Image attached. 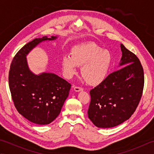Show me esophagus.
I'll return each mask as SVG.
<instances>
[{
    "label": "esophagus",
    "mask_w": 154,
    "mask_h": 154,
    "mask_svg": "<svg viewBox=\"0 0 154 154\" xmlns=\"http://www.w3.org/2000/svg\"><path fill=\"white\" fill-rule=\"evenodd\" d=\"M73 89L75 91H76V92H79V91H83V89L82 87H75L73 86Z\"/></svg>",
    "instance_id": "34e87169"
}]
</instances>
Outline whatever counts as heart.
Here are the masks:
<instances>
[{
    "mask_svg": "<svg viewBox=\"0 0 154 154\" xmlns=\"http://www.w3.org/2000/svg\"><path fill=\"white\" fill-rule=\"evenodd\" d=\"M112 64V56L98 45L89 43L77 45L71 55L62 58L61 66L63 74L71 78L76 74L78 66H84L81 73L85 81L91 85H97L106 79Z\"/></svg>",
    "mask_w": 154,
    "mask_h": 154,
    "instance_id": "heart-1",
    "label": "heart"
}]
</instances>
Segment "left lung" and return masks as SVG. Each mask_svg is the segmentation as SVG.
Masks as SVG:
<instances>
[{
    "instance_id": "1",
    "label": "left lung",
    "mask_w": 154,
    "mask_h": 154,
    "mask_svg": "<svg viewBox=\"0 0 154 154\" xmlns=\"http://www.w3.org/2000/svg\"><path fill=\"white\" fill-rule=\"evenodd\" d=\"M119 70L109 74L90 91L88 116L99 128H111L128 120L142 98L144 86L142 65L136 55L123 44Z\"/></svg>"
}]
</instances>
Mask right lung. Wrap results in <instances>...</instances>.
<instances>
[{
  "label": "right lung",
  "mask_w": 154,
  "mask_h": 154,
  "mask_svg": "<svg viewBox=\"0 0 154 154\" xmlns=\"http://www.w3.org/2000/svg\"><path fill=\"white\" fill-rule=\"evenodd\" d=\"M56 38L44 36L28 42L15 55L9 71V88L16 110L27 120L40 125L51 123L60 114L71 85L54 73H32L26 56L39 43Z\"/></svg>",
  "instance_id": "add662e5"
}]
</instances>
